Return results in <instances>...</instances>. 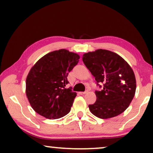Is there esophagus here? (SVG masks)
I'll return each instance as SVG.
<instances>
[{
    "instance_id": "1",
    "label": "esophagus",
    "mask_w": 153,
    "mask_h": 153,
    "mask_svg": "<svg viewBox=\"0 0 153 153\" xmlns=\"http://www.w3.org/2000/svg\"><path fill=\"white\" fill-rule=\"evenodd\" d=\"M88 92V91H85L84 92H80V93H79V94H80V95H84V94H86Z\"/></svg>"
}]
</instances>
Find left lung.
<instances>
[{
  "mask_svg": "<svg viewBox=\"0 0 153 153\" xmlns=\"http://www.w3.org/2000/svg\"><path fill=\"white\" fill-rule=\"evenodd\" d=\"M82 59L97 85L102 88L95 91L96 102L88 105L91 112L102 119L122 114L134 97L137 87L131 67L118 54L105 49L84 53Z\"/></svg>",
  "mask_w": 153,
  "mask_h": 153,
  "instance_id": "1",
  "label": "left lung"
}]
</instances>
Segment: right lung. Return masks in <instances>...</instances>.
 I'll return each mask as SVG.
<instances>
[{"instance_id": "1", "label": "right lung", "mask_w": 153, "mask_h": 153, "mask_svg": "<svg viewBox=\"0 0 153 153\" xmlns=\"http://www.w3.org/2000/svg\"><path fill=\"white\" fill-rule=\"evenodd\" d=\"M79 58L78 54L60 49L46 54L30 69L26 93L35 112L47 118L57 119L70 111L76 93L65 86L69 72Z\"/></svg>"}]
</instances>
